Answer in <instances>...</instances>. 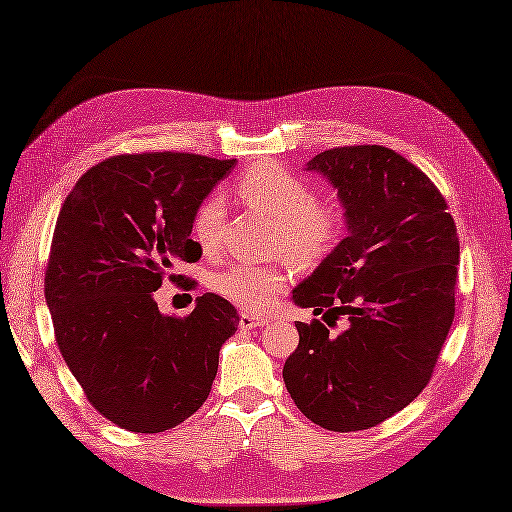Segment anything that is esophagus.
<instances>
[{"instance_id": "1", "label": "esophagus", "mask_w": 512, "mask_h": 512, "mask_svg": "<svg viewBox=\"0 0 512 512\" xmlns=\"http://www.w3.org/2000/svg\"><path fill=\"white\" fill-rule=\"evenodd\" d=\"M264 323H266V319L253 317V314H246V312L239 314V328H242V330H255V328H262Z\"/></svg>"}]
</instances>
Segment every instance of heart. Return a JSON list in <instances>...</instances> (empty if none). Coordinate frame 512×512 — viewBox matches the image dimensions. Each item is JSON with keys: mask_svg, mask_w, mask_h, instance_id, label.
Here are the masks:
<instances>
[{"mask_svg": "<svg viewBox=\"0 0 512 512\" xmlns=\"http://www.w3.org/2000/svg\"><path fill=\"white\" fill-rule=\"evenodd\" d=\"M235 193L246 209L273 217L270 250L284 253L301 266L328 257L347 226L341 195H312V184L273 160L257 162L239 178ZM193 239L202 253L215 255L222 244L224 202L206 198L193 215ZM288 264H233L211 277V288L248 312H264L288 286Z\"/></svg>", "mask_w": 512, "mask_h": 512, "instance_id": "heart-1", "label": "heart"}]
</instances>
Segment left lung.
Here are the masks:
<instances>
[{
    "mask_svg": "<svg viewBox=\"0 0 512 512\" xmlns=\"http://www.w3.org/2000/svg\"><path fill=\"white\" fill-rule=\"evenodd\" d=\"M310 171L347 206V237L292 290L310 323L284 365L299 411L330 431H363L405 409L431 380L455 314L460 239L447 200L383 145L321 151ZM346 330L334 335L335 321Z\"/></svg>",
    "mask_w": 512,
    "mask_h": 512,
    "instance_id": "1",
    "label": "left lung"
}]
</instances>
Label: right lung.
Segmentation results:
<instances>
[{"label":"right lung","instance_id":"obj_1","mask_svg":"<svg viewBox=\"0 0 512 512\" xmlns=\"http://www.w3.org/2000/svg\"><path fill=\"white\" fill-rule=\"evenodd\" d=\"M233 167L180 151L112 156L61 206L46 266L54 339L85 398L116 427L167 431L209 398L237 310L206 292L176 319L154 292L165 277L187 279L171 273L178 262L200 259L193 215Z\"/></svg>","mask_w":512,"mask_h":512}]
</instances>
